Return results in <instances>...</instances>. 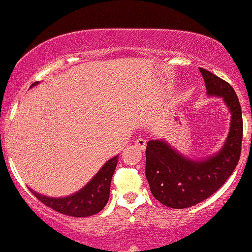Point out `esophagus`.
I'll use <instances>...</instances> for the list:
<instances>
[{
  "mask_svg": "<svg viewBox=\"0 0 252 252\" xmlns=\"http://www.w3.org/2000/svg\"><path fill=\"white\" fill-rule=\"evenodd\" d=\"M134 144H136V146L138 147L141 151H144V149H146V146H147V142L144 138H137L136 141H134Z\"/></svg>",
  "mask_w": 252,
  "mask_h": 252,
  "instance_id": "esophagus-1",
  "label": "esophagus"
}]
</instances>
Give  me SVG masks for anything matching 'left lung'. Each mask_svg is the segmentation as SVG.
I'll use <instances>...</instances> for the list:
<instances>
[{"label":"left lung","mask_w":252,"mask_h":252,"mask_svg":"<svg viewBox=\"0 0 252 252\" xmlns=\"http://www.w3.org/2000/svg\"><path fill=\"white\" fill-rule=\"evenodd\" d=\"M208 96L223 99L230 113V127L225 142L217 153L202 159L181 154L164 139H152L146 149V178L151 192L170 208L192 207L213 195L231 175L240 158L243 115L233 87L200 68Z\"/></svg>","instance_id":"obj_1"}]
</instances>
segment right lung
I'll return each instance as SVG.
<instances>
[{
  "label": "right lung",
  "instance_id": "right-lung-1",
  "mask_svg": "<svg viewBox=\"0 0 252 252\" xmlns=\"http://www.w3.org/2000/svg\"><path fill=\"white\" fill-rule=\"evenodd\" d=\"M39 82L32 84L36 86ZM118 156L109 159L100 170L87 183L81 190L64 197H50L32 190L34 196L47 207L71 217H89L96 214L105 207L110 195V184L118 164Z\"/></svg>",
  "mask_w": 252,
  "mask_h": 252
}]
</instances>
